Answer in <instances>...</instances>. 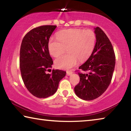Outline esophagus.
<instances>
[{
	"label": "esophagus",
	"mask_w": 131,
	"mask_h": 131,
	"mask_svg": "<svg viewBox=\"0 0 131 131\" xmlns=\"http://www.w3.org/2000/svg\"><path fill=\"white\" fill-rule=\"evenodd\" d=\"M72 74V71L68 70V71H67V72H66V74H67L68 76H70V75H71Z\"/></svg>",
	"instance_id": "obj_1"
}]
</instances>
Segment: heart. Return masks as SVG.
Instances as JSON below:
<instances>
[{
	"label": "heart",
	"mask_w": 131,
	"mask_h": 131,
	"mask_svg": "<svg viewBox=\"0 0 131 131\" xmlns=\"http://www.w3.org/2000/svg\"><path fill=\"white\" fill-rule=\"evenodd\" d=\"M57 39L51 38L48 48L50 54L57 57L67 47L68 53L58 58L55 65L58 68L69 69L76 66L78 59L83 62L90 57L96 43V34L91 29L78 28L62 30L57 34Z\"/></svg>",
	"instance_id": "heart-1"
}]
</instances>
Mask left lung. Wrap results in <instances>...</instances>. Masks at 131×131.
Masks as SVG:
<instances>
[{"instance_id": "obj_1", "label": "left lung", "mask_w": 131, "mask_h": 131, "mask_svg": "<svg viewBox=\"0 0 131 131\" xmlns=\"http://www.w3.org/2000/svg\"><path fill=\"white\" fill-rule=\"evenodd\" d=\"M96 44L87 61L77 70L80 83L74 92L80 98L91 101L97 98L107 90L112 81L116 64L113 46L105 32L99 27L95 28Z\"/></svg>"}]
</instances>
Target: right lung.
Wrapping results in <instances>:
<instances>
[{
  "instance_id": "obj_1",
  "label": "right lung",
  "mask_w": 131,
  "mask_h": 131,
  "mask_svg": "<svg viewBox=\"0 0 131 131\" xmlns=\"http://www.w3.org/2000/svg\"><path fill=\"white\" fill-rule=\"evenodd\" d=\"M56 25H43L28 32L22 41L19 68L26 88L34 96L46 98L54 94L65 71L54 70L46 73L53 64L48 48L50 37Z\"/></svg>"
}]
</instances>
